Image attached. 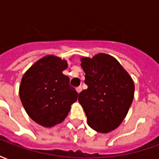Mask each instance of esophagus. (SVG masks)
I'll return each mask as SVG.
<instances>
[{
	"label": "esophagus",
	"mask_w": 159,
	"mask_h": 159,
	"mask_svg": "<svg viewBox=\"0 0 159 159\" xmlns=\"http://www.w3.org/2000/svg\"><path fill=\"white\" fill-rule=\"evenodd\" d=\"M76 92H77L78 93H81V91H82V88H81V87H77V88L76 89Z\"/></svg>",
	"instance_id": "34e87169"
}]
</instances>
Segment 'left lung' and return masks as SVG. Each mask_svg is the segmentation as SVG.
Wrapping results in <instances>:
<instances>
[{"label": "left lung", "mask_w": 159, "mask_h": 159, "mask_svg": "<svg viewBox=\"0 0 159 159\" xmlns=\"http://www.w3.org/2000/svg\"><path fill=\"white\" fill-rule=\"evenodd\" d=\"M81 61L88 89L79 93L78 101L90 128L108 133L119 126L129 111L134 93L133 80L108 54L99 53Z\"/></svg>", "instance_id": "1"}]
</instances>
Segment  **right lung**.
Returning <instances> with one entry per match:
<instances>
[{"mask_svg":"<svg viewBox=\"0 0 159 159\" xmlns=\"http://www.w3.org/2000/svg\"><path fill=\"white\" fill-rule=\"evenodd\" d=\"M67 62L53 55L39 59L23 76L19 96L30 117L44 127L63 122L78 93L62 71Z\"/></svg>","mask_w":159,"mask_h":159,"instance_id":"right-lung-1","label":"right lung"}]
</instances>
